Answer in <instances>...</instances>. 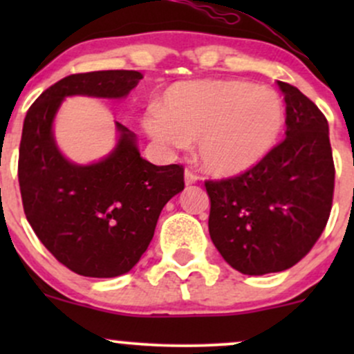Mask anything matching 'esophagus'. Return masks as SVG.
<instances>
[{
    "instance_id": "obj_1",
    "label": "esophagus",
    "mask_w": 354,
    "mask_h": 354,
    "mask_svg": "<svg viewBox=\"0 0 354 354\" xmlns=\"http://www.w3.org/2000/svg\"><path fill=\"white\" fill-rule=\"evenodd\" d=\"M200 180V176H198L196 173H193L191 169H186L185 171V183L186 185H194V183H198Z\"/></svg>"
}]
</instances>
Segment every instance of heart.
Listing matches in <instances>:
<instances>
[{"label": "heart", "instance_id": "heart-1", "mask_svg": "<svg viewBox=\"0 0 354 354\" xmlns=\"http://www.w3.org/2000/svg\"><path fill=\"white\" fill-rule=\"evenodd\" d=\"M284 106L270 88L239 80L181 81L166 91L163 108L146 111L145 128L166 148L198 140L203 166L233 176L258 165L273 149Z\"/></svg>", "mask_w": 354, "mask_h": 354}]
</instances>
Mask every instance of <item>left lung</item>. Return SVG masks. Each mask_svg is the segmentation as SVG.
Here are the masks:
<instances>
[{"instance_id":"8db88e82","label":"left lung","mask_w":354,"mask_h":354,"mask_svg":"<svg viewBox=\"0 0 354 354\" xmlns=\"http://www.w3.org/2000/svg\"><path fill=\"white\" fill-rule=\"evenodd\" d=\"M286 138L238 176L205 181L209 236L243 274L278 273L311 251L330 218L335 163L328 121L298 88L278 81Z\"/></svg>"}]
</instances>
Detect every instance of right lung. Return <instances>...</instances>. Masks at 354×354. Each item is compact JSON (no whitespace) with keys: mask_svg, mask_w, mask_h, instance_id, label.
Masks as SVG:
<instances>
[{"mask_svg":"<svg viewBox=\"0 0 354 354\" xmlns=\"http://www.w3.org/2000/svg\"><path fill=\"white\" fill-rule=\"evenodd\" d=\"M140 71L70 75L44 89L28 109L19 143L18 181L28 223L56 259L81 276L115 278L140 261L161 209L185 188L181 165L140 156L123 124L115 151L100 163L73 165L58 151L53 120L64 96L124 98Z\"/></svg>","mask_w":354,"mask_h":354,"instance_id":"add662e5","label":"right lung"}]
</instances>
